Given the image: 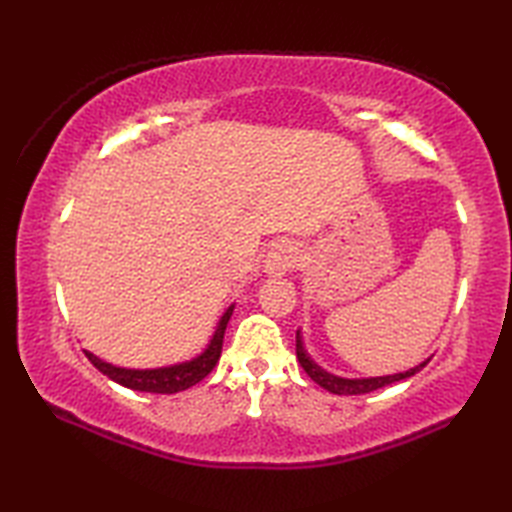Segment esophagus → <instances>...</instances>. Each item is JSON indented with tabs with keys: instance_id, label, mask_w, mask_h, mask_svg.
<instances>
[{
	"instance_id": "esophagus-1",
	"label": "esophagus",
	"mask_w": 512,
	"mask_h": 512,
	"mask_svg": "<svg viewBox=\"0 0 512 512\" xmlns=\"http://www.w3.org/2000/svg\"><path fill=\"white\" fill-rule=\"evenodd\" d=\"M299 264V250L297 246L284 239V242L275 244L273 248L268 250L266 255V273L273 275V277H281V275H288L292 268Z\"/></svg>"
}]
</instances>
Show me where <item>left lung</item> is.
Wrapping results in <instances>:
<instances>
[{"label": "left lung", "mask_w": 512, "mask_h": 512, "mask_svg": "<svg viewBox=\"0 0 512 512\" xmlns=\"http://www.w3.org/2000/svg\"><path fill=\"white\" fill-rule=\"evenodd\" d=\"M297 358L301 367L306 369V374L314 380V383L321 385L323 389L332 391V394H339V396H358V394H369V391H376L380 387H387L391 383H398V380H405L413 374H418L420 369L429 363V358L424 363L416 365L407 369V372H400V374H391V376H374V378H341V376H334L330 372H325L317 363L312 361L308 356L306 347H303L301 341V332H297Z\"/></svg>", "instance_id": "left-lung-1"}]
</instances>
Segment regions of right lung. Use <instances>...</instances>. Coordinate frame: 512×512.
<instances>
[{"label": "right lung", "mask_w": 512, "mask_h": 512, "mask_svg": "<svg viewBox=\"0 0 512 512\" xmlns=\"http://www.w3.org/2000/svg\"><path fill=\"white\" fill-rule=\"evenodd\" d=\"M233 308L235 306H228V310L222 314V319L217 323L213 339L209 345H206V350L187 363L158 367V369H125V367H116L101 361V358H96L92 352H85V356L90 358V363L99 369L101 374L112 378L118 385L136 389V391H149V394H176V391H184L193 387L195 383H200L202 378H206L213 372V367L217 365V361H220L224 332H226L228 319H231L233 314Z\"/></svg>", "instance_id": "1"}]
</instances>
